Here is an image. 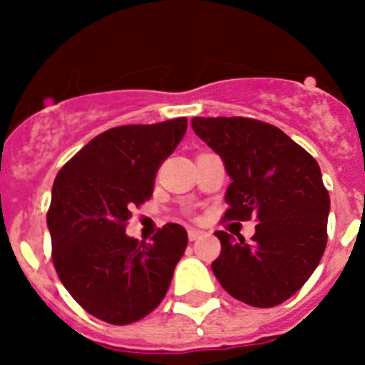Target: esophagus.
<instances>
[{"label": "esophagus", "mask_w": 365, "mask_h": 365, "mask_svg": "<svg viewBox=\"0 0 365 365\" xmlns=\"http://www.w3.org/2000/svg\"><path fill=\"white\" fill-rule=\"evenodd\" d=\"M187 235H189V240L194 242V240H197L200 237H203V231L194 230V227H189V230H187Z\"/></svg>", "instance_id": "34e87169"}]
</instances>
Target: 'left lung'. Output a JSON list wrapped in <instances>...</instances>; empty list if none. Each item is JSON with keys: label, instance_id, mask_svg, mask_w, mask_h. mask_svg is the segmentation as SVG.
Wrapping results in <instances>:
<instances>
[{"label": "left lung", "instance_id": "left-lung-1", "mask_svg": "<svg viewBox=\"0 0 365 365\" xmlns=\"http://www.w3.org/2000/svg\"><path fill=\"white\" fill-rule=\"evenodd\" d=\"M190 123L231 178L224 220H257L251 242L217 231V281L252 307L282 304L311 277L327 247L330 197L318 162L259 120L217 116Z\"/></svg>", "mask_w": 365, "mask_h": 365}]
</instances>
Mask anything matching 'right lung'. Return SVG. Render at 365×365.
<instances>
[{
    "instance_id": "add662e5",
    "label": "right lung",
    "mask_w": 365,
    "mask_h": 365,
    "mask_svg": "<svg viewBox=\"0 0 365 365\" xmlns=\"http://www.w3.org/2000/svg\"><path fill=\"white\" fill-rule=\"evenodd\" d=\"M187 118L121 125L91 139L53 183L47 227L58 277L95 318L128 325L160 304L187 231L165 224L152 244L127 237L134 206L150 200L160 164L175 152Z\"/></svg>"
}]
</instances>
